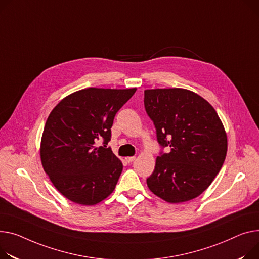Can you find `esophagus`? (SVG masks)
Wrapping results in <instances>:
<instances>
[{
    "label": "esophagus",
    "mask_w": 259,
    "mask_h": 259,
    "mask_svg": "<svg viewBox=\"0 0 259 259\" xmlns=\"http://www.w3.org/2000/svg\"><path fill=\"white\" fill-rule=\"evenodd\" d=\"M125 159H126V161L128 163H131V162H133L135 160V156H129V157H126Z\"/></svg>",
    "instance_id": "esophagus-1"
}]
</instances>
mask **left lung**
Here are the masks:
<instances>
[{
  "mask_svg": "<svg viewBox=\"0 0 259 259\" xmlns=\"http://www.w3.org/2000/svg\"><path fill=\"white\" fill-rule=\"evenodd\" d=\"M145 108L156 128L161 147L150 191L168 203L200 196L220 171L227 154V134L214 108L184 89L145 91Z\"/></svg>",
  "mask_w": 259,
  "mask_h": 259,
  "instance_id": "1",
  "label": "left lung"
}]
</instances>
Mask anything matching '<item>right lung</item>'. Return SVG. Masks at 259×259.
<instances>
[{
  "instance_id": "obj_1",
  "label": "right lung",
  "mask_w": 259,
  "mask_h": 259,
  "mask_svg": "<svg viewBox=\"0 0 259 259\" xmlns=\"http://www.w3.org/2000/svg\"><path fill=\"white\" fill-rule=\"evenodd\" d=\"M136 89L90 88L62 99L51 111L41 136V164L66 199L96 205L115 188L123 163L106 148L116 112ZM103 138L105 147L96 142Z\"/></svg>"
}]
</instances>
